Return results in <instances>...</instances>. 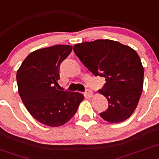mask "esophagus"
<instances>
[{"label":"esophagus","mask_w":159,"mask_h":159,"mask_svg":"<svg viewBox=\"0 0 159 159\" xmlns=\"http://www.w3.org/2000/svg\"><path fill=\"white\" fill-rule=\"evenodd\" d=\"M85 94H86V95L88 97V98H91V97L93 95V91L90 89H86V92H85Z\"/></svg>","instance_id":"obj_1"}]
</instances>
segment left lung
Instances as JSON below:
<instances>
[{
  "instance_id": "obj_1",
  "label": "left lung",
  "mask_w": 159,
  "mask_h": 159,
  "mask_svg": "<svg viewBox=\"0 0 159 159\" xmlns=\"http://www.w3.org/2000/svg\"><path fill=\"white\" fill-rule=\"evenodd\" d=\"M73 52L95 76L106 83L98 93L106 97L108 107L100 116L110 123L129 118L139 102L144 70L139 55L127 45L109 39L76 44Z\"/></svg>"
}]
</instances>
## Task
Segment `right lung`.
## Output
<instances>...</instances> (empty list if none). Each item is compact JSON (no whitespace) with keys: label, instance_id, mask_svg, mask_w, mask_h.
Wrapping results in <instances>:
<instances>
[{"label":"right lung","instance_id":"1","mask_svg":"<svg viewBox=\"0 0 159 159\" xmlns=\"http://www.w3.org/2000/svg\"><path fill=\"white\" fill-rule=\"evenodd\" d=\"M71 45H54L30 53L16 73L18 92L30 114L49 127L70 120L84 98L83 94L58 90L59 68Z\"/></svg>","mask_w":159,"mask_h":159}]
</instances>
